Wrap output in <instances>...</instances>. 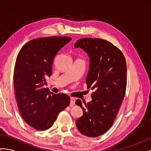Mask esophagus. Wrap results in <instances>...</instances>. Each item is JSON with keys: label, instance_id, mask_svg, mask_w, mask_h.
<instances>
[{"label": "esophagus", "instance_id": "esophagus-1", "mask_svg": "<svg viewBox=\"0 0 151 151\" xmlns=\"http://www.w3.org/2000/svg\"><path fill=\"white\" fill-rule=\"evenodd\" d=\"M75 102H76L75 99L73 98H70V102L71 106H73V105H74L75 104Z\"/></svg>", "mask_w": 151, "mask_h": 151}]
</instances>
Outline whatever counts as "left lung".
I'll list each match as a JSON object with an SVG mask.
<instances>
[{
  "instance_id": "obj_1",
  "label": "left lung",
  "mask_w": 151,
  "mask_h": 151,
  "mask_svg": "<svg viewBox=\"0 0 151 151\" xmlns=\"http://www.w3.org/2000/svg\"><path fill=\"white\" fill-rule=\"evenodd\" d=\"M88 55L89 67L86 83L87 88L94 91L92 100L84 103L80 99L76 104L83 110V115L77 120L81 133L96 137L112 126L125 94L127 63L124 55L117 47L99 38H81L74 44Z\"/></svg>"
}]
</instances>
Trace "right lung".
<instances>
[{
  "instance_id": "obj_1",
  "label": "right lung",
  "mask_w": 151,
  "mask_h": 151,
  "mask_svg": "<svg viewBox=\"0 0 151 151\" xmlns=\"http://www.w3.org/2000/svg\"><path fill=\"white\" fill-rule=\"evenodd\" d=\"M71 40L66 36H52L31 40L17 55L14 85L18 108L27 124L38 130L48 129L58 113L70 104V97L54 94L43 88L52 73L57 53Z\"/></svg>"
}]
</instances>
